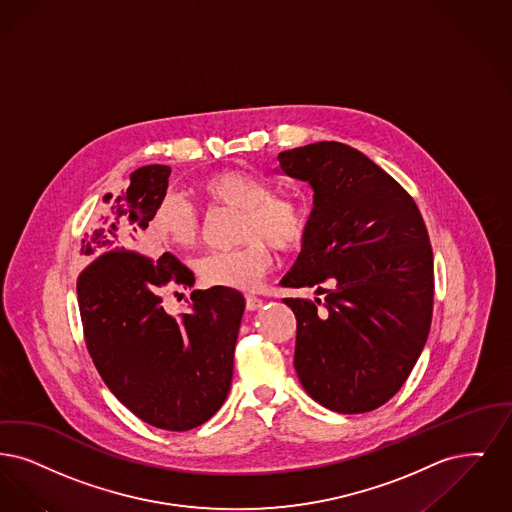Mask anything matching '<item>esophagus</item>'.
Masks as SVG:
<instances>
[{
    "mask_svg": "<svg viewBox=\"0 0 512 512\" xmlns=\"http://www.w3.org/2000/svg\"><path fill=\"white\" fill-rule=\"evenodd\" d=\"M245 302L246 310H248V312L260 310V308L264 306V300H262V298H258V296H254V294H246Z\"/></svg>",
    "mask_w": 512,
    "mask_h": 512,
    "instance_id": "obj_1",
    "label": "esophagus"
}]
</instances>
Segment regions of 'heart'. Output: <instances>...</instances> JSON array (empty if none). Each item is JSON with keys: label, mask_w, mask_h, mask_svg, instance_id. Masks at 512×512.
I'll return each instance as SVG.
<instances>
[{"label": "heart", "mask_w": 512, "mask_h": 512, "mask_svg": "<svg viewBox=\"0 0 512 512\" xmlns=\"http://www.w3.org/2000/svg\"><path fill=\"white\" fill-rule=\"evenodd\" d=\"M197 193L210 206L241 212L237 239L243 243L231 250H212L197 262L200 279L208 285L254 289L273 266L271 245L294 252L310 237L312 202L296 193H275V187L260 176L223 170L200 179ZM199 233V216L187 200L168 195L158 202L149 222L153 243L189 250L197 245Z\"/></svg>", "instance_id": "b5f03b06"}]
</instances>
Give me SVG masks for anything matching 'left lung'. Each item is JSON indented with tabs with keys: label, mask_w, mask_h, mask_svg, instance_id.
I'll use <instances>...</instances> for the list:
<instances>
[{
	"label": "left lung",
	"mask_w": 512,
	"mask_h": 512,
	"mask_svg": "<svg viewBox=\"0 0 512 512\" xmlns=\"http://www.w3.org/2000/svg\"><path fill=\"white\" fill-rule=\"evenodd\" d=\"M277 158L315 191L310 237L281 285L327 292L315 304L283 300L296 315L294 369L327 409L373 411L403 386L430 331L434 258L423 216L396 179L350 145L319 141ZM329 280L335 289L323 290Z\"/></svg>",
	"instance_id": "left-lung-1"
}]
</instances>
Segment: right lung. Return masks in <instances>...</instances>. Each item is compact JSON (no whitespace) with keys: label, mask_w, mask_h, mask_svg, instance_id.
Masks as SVG:
<instances>
[{"label":"right lung","mask_w":512,"mask_h":512,"mask_svg":"<svg viewBox=\"0 0 512 512\" xmlns=\"http://www.w3.org/2000/svg\"><path fill=\"white\" fill-rule=\"evenodd\" d=\"M170 172L162 164L137 168L126 191L107 195V214L82 239L91 262L76 292L89 356L112 394L141 421L185 432L206 423L229 394L245 298L212 287L195 290L181 317L164 310L160 290L195 281L170 252H141L139 233L164 199Z\"/></svg>","instance_id":"right-lung-1"}]
</instances>
